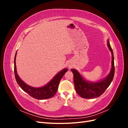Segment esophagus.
<instances>
[{"label": "esophagus", "mask_w": 128, "mask_h": 128, "mask_svg": "<svg viewBox=\"0 0 128 128\" xmlns=\"http://www.w3.org/2000/svg\"><path fill=\"white\" fill-rule=\"evenodd\" d=\"M71 67H72V65H71V64H69V65H68V67L70 68Z\"/></svg>", "instance_id": "34e87169"}]
</instances>
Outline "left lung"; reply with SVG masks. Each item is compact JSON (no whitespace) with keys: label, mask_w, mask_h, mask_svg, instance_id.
Here are the masks:
<instances>
[{"label":"left lung","mask_w":128,"mask_h":128,"mask_svg":"<svg viewBox=\"0 0 128 128\" xmlns=\"http://www.w3.org/2000/svg\"><path fill=\"white\" fill-rule=\"evenodd\" d=\"M107 46L112 53V68L109 74L104 78L94 82H91L85 79L75 69H71L74 75V83L76 91L82 98L92 99L99 97L103 94L113 80L115 72L114 54L108 40Z\"/></svg>","instance_id":"left-lung-1"}]
</instances>
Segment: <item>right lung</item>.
Segmentation results:
<instances>
[{
  "instance_id": "obj_1",
  "label": "right lung",
  "mask_w": 128,
  "mask_h": 128,
  "mask_svg": "<svg viewBox=\"0 0 128 128\" xmlns=\"http://www.w3.org/2000/svg\"><path fill=\"white\" fill-rule=\"evenodd\" d=\"M17 52L15 53L14 58V74L15 79L18 86L23 90L26 92L32 97L38 99L44 100L51 98L55 95L57 92L58 86L60 80L63 77L64 74L68 71L67 68H64L53 77V78L45 84L44 86L41 87H32L28 86L24 83L18 76L16 66V56Z\"/></svg>"
}]
</instances>
